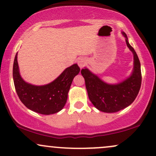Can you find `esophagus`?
I'll return each mask as SVG.
<instances>
[{
    "instance_id": "1",
    "label": "esophagus",
    "mask_w": 156,
    "mask_h": 156,
    "mask_svg": "<svg viewBox=\"0 0 156 156\" xmlns=\"http://www.w3.org/2000/svg\"><path fill=\"white\" fill-rule=\"evenodd\" d=\"M80 68H83L85 66V63H86V60L84 59V58H80V59L78 60V62H77Z\"/></svg>"
}]
</instances>
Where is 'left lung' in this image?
<instances>
[{
	"label": "left lung",
	"instance_id": "1",
	"mask_svg": "<svg viewBox=\"0 0 156 156\" xmlns=\"http://www.w3.org/2000/svg\"><path fill=\"white\" fill-rule=\"evenodd\" d=\"M122 34L126 38L128 47L133 54V70L131 76L117 85H109L87 69L81 70L89 99L95 107L104 112H116L129 107L136 98L142 83L140 60L134 49L128 41L126 34L124 32Z\"/></svg>",
	"mask_w": 156,
	"mask_h": 156
}]
</instances>
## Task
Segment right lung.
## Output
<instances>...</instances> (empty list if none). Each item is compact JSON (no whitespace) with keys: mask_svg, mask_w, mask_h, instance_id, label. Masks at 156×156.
Returning <instances> with one entry per match:
<instances>
[{"mask_svg":"<svg viewBox=\"0 0 156 156\" xmlns=\"http://www.w3.org/2000/svg\"><path fill=\"white\" fill-rule=\"evenodd\" d=\"M80 71L77 64H74L48 85H31L24 81L20 76L16 53L13 65V79L16 92L25 107L39 114L51 115L64 107L73 79Z\"/></svg>","mask_w":156,"mask_h":156,"instance_id":"1","label":"right lung"}]
</instances>
